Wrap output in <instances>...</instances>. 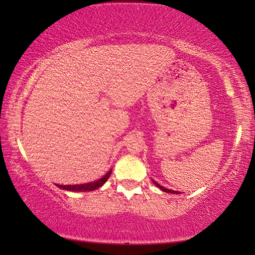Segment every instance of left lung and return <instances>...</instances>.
<instances>
[{
	"label": "left lung",
	"mask_w": 255,
	"mask_h": 255,
	"mask_svg": "<svg viewBox=\"0 0 255 255\" xmlns=\"http://www.w3.org/2000/svg\"><path fill=\"white\" fill-rule=\"evenodd\" d=\"M154 183L157 185V187L162 190V191H164V192H167V193H178V191H174V190H170V189H166V188H164V187H162V185H159L158 183H156L154 181Z\"/></svg>",
	"instance_id": "1"
}]
</instances>
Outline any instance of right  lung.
<instances>
[{
	"instance_id": "obj_1",
	"label": "right lung",
	"mask_w": 255,
	"mask_h": 255,
	"mask_svg": "<svg viewBox=\"0 0 255 255\" xmlns=\"http://www.w3.org/2000/svg\"><path fill=\"white\" fill-rule=\"evenodd\" d=\"M111 175V170L108 172V173L101 178L100 180L98 181H94V182L91 183H85V184H75V185H60L57 184V187L60 189H64V190H68V191H93V190H96L98 188H100L101 185H103L106 183V181L109 179V176Z\"/></svg>"
}]
</instances>
